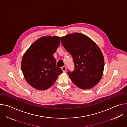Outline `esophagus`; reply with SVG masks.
Returning <instances> with one entry per match:
<instances>
[{"label":"esophagus","instance_id":"obj_1","mask_svg":"<svg viewBox=\"0 0 127 127\" xmlns=\"http://www.w3.org/2000/svg\"><path fill=\"white\" fill-rule=\"evenodd\" d=\"M61 69H62V70L64 72H66V68L65 66H63V67H62Z\"/></svg>","mask_w":127,"mask_h":127}]
</instances>
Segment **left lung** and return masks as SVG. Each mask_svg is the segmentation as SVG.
Segmentation results:
<instances>
[{"instance_id":"8db88e82","label":"left lung","mask_w":127,"mask_h":127,"mask_svg":"<svg viewBox=\"0 0 127 127\" xmlns=\"http://www.w3.org/2000/svg\"><path fill=\"white\" fill-rule=\"evenodd\" d=\"M61 43L73 58L74 70L67 73L71 81L83 89L94 87L101 78L104 66L103 56L97 44L78 32L62 37Z\"/></svg>"}]
</instances>
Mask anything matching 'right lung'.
Segmentation results:
<instances>
[{"label":"right lung","instance_id":"obj_1","mask_svg":"<svg viewBox=\"0 0 127 127\" xmlns=\"http://www.w3.org/2000/svg\"><path fill=\"white\" fill-rule=\"evenodd\" d=\"M61 38L45 36L36 40L24 54L22 70L27 82L40 90H46L55 82L63 71L57 67L53 54Z\"/></svg>","mask_w":127,"mask_h":127}]
</instances>
